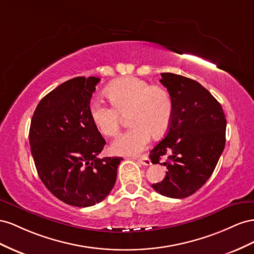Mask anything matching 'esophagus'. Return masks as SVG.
<instances>
[{"mask_svg": "<svg viewBox=\"0 0 254 254\" xmlns=\"http://www.w3.org/2000/svg\"><path fill=\"white\" fill-rule=\"evenodd\" d=\"M137 162H138L141 165H143V166H150L151 165V161L149 159V157L146 156V155L141 156L140 158H137Z\"/></svg>", "mask_w": 254, "mask_h": 254, "instance_id": "obj_1", "label": "esophagus"}]
</instances>
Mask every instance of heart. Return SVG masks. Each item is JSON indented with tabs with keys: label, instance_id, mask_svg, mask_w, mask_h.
<instances>
[{
	"label": "heart",
	"instance_id": "obj_1",
	"mask_svg": "<svg viewBox=\"0 0 254 254\" xmlns=\"http://www.w3.org/2000/svg\"><path fill=\"white\" fill-rule=\"evenodd\" d=\"M106 96L113 106L100 100L89 105L90 118L98 131L105 136L117 135L122 116H128L133 127L116 138L113 153L135 155L146 149L151 137L163 136L172 118L173 104L168 90L162 86H151L135 76L123 77L107 87Z\"/></svg>",
	"mask_w": 254,
	"mask_h": 254
}]
</instances>
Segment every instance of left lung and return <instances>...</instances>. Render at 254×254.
Instances as JSON below:
<instances>
[{"label": "left lung", "mask_w": 254, "mask_h": 254, "mask_svg": "<svg viewBox=\"0 0 254 254\" xmlns=\"http://www.w3.org/2000/svg\"><path fill=\"white\" fill-rule=\"evenodd\" d=\"M173 112L165 138L151 150L153 164L168 155L165 179L152 184L165 197L182 199L197 191L212 176L226 144L227 120L220 103L198 82L162 73Z\"/></svg>", "instance_id": "1"}]
</instances>
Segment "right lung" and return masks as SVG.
Returning a JSON list of instances; mask_svg holds the SVG:
<instances>
[{
    "label": "right lung",
    "instance_id": "1",
    "mask_svg": "<svg viewBox=\"0 0 254 254\" xmlns=\"http://www.w3.org/2000/svg\"><path fill=\"white\" fill-rule=\"evenodd\" d=\"M99 82V77L78 76L49 92L36 107L28 135L42 183L56 198L78 207L106 198L123 159L97 157L106 143L89 114Z\"/></svg>",
    "mask_w": 254,
    "mask_h": 254
}]
</instances>
